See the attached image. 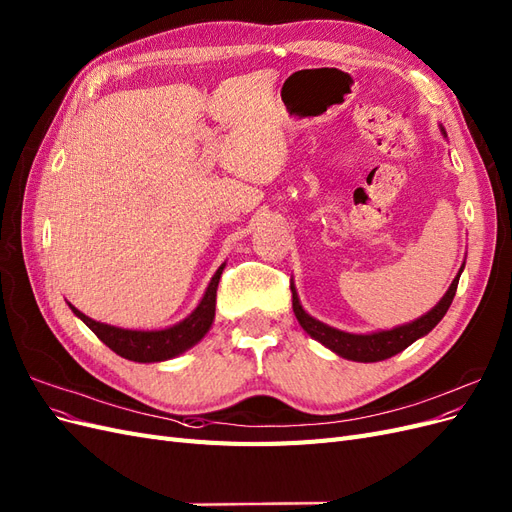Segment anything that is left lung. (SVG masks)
Wrapping results in <instances>:
<instances>
[{
  "instance_id": "obj_1",
  "label": "left lung",
  "mask_w": 512,
  "mask_h": 512,
  "mask_svg": "<svg viewBox=\"0 0 512 512\" xmlns=\"http://www.w3.org/2000/svg\"><path fill=\"white\" fill-rule=\"evenodd\" d=\"M442 134L446 136V132L442 130ZM463 267L459 269L457 277L453 280V284L448 286L446 294L440 299V303L427 312L425 316L416 318L414 322L401 324V327H395L391 331H378V333H369V335H354V333H346L329 327L316 318L309 316L303 305L299 303L297 290L290 284L292 290V312L297 316L299 324L303 327V331L307 335H312L314 339L322 346H327L329 350H333L335 354L344 356V359L350 361H359V363H376V361H384L391 359L397 352L406 350L410 344H414L418 337L427 335L436 324L444 318V314L448 312V307L453 303V297L457 292V284H459V275H461Z\"/></svg>"
}]
</instances>
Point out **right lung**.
I'll return each mask as SVG.
<instances>
[{
  "label": "right lung",
  "mask_w": 512,
  "mask_h": 512,
  "mask_svg": "<svg viewBox=\"0 0 512 512\" xmlns=\"http://www.w3.org/2000/svg\"><path fill=\"white\" fill-rule=\"evenodd\" d=\"M224 267L226 265H222L218 271H215V275L211 277V282L205 290V297L200 299L194 312L185 320L173 324V327H168V329H160V331L119 329V327H111V324L91 320L89 316L79 312L74 305H70V307H72V312L98 335L100 342H104L113 352L123 356V359L136 361V363L168 361V359H173V356L192 348L194 344H198L200 339H203L207 335V331L211 329V322L215 318V297H218L215 292H218V284H220Z\"/></svg>",
  "instance_id": "add662e5"
}]
</instances>
